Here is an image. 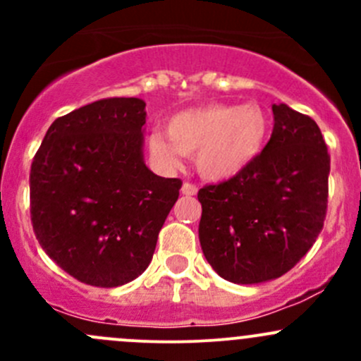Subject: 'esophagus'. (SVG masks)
<instances>
[{"label": "esophagus", "instance_id": "1", "mask_svg": "<svg viewBox=\"0 0 361 361\" xmlns=\"http://www.w3.org/2000/svg\"><path fill=\"white\" fill-rule=\"evenodd\" d=\"M181 194L183 195H188V197H190V195H195L197 194V187H195L194 183H183V187H181Z\"/></svg>", "mask_w": 361, "mask_h": 361}]
</instances>
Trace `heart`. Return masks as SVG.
<instances>
[{
	"label": "heart",
	"mask_w": 361,
	"mask_h": 361,
	"mask_svg": "<svg viewBox=\"0 0 361 361\" xmlns=\"http://www.w3.org/2000/svg\"><path fill=\"white\" fill-rule=\"evenodd\" d=\"M269 115L258 104L209 103L178 111L167 120L166 133L148 137L152 157L176 167L181 155H195L197 171L221 181L248 169L267 145Z\"/></svg>",
	"instance_id": "1"
}]
</instances>
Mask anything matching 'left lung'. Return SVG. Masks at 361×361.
Masks as SVG:
<instances>
[{"label": "left lung", "instance_id": "left-lung-1", "mask_svg": "<svg viewBox=\"0 0 361 361\" xmlns=\"http://www.w3.org/2000/svg\"><path fill=\"white\" fill-rule=\"evenodd\" d=\"M274 129L238 176L206 185L199 241L218 276L238 285L279 278L311 250L329 204L330 155L318 123L272 104Z\"/></svg>", "mask_w": 361, "mask_h": 361}]
</instances>
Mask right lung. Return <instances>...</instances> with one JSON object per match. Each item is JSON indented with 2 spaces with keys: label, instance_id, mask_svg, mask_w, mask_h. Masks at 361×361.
<instances>
[{
  "label": "right lung",
  "instance_id": "add662e5",
  "mask_svg": "<svg viewBox=\"0 0 361 361\" xmlns=\"http://www.w3.org/2000/svg\"><path fill=\"white\" fill-rule=\"evenodd\" d=\"M145 101L108 97L59 116L29 174L32 231L63 271L90 286L136 279L154 257L181 180L143 160Z\"/></svg>",
  "mask_w": 361,
  "mask_h": 361
}]
</instances>
